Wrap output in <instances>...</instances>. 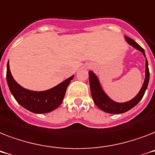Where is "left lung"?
I'll return each mask as SVG.
<instances>
[{
  "instance_id": "8db88e82",
  "label": "left lung",
  "mask_w": 155,
  "mask_h": 155,
  "mask_svg": "<svg viewBox=\"0 0 155 155\" xmlns=\"http://www.w3.org/2000/svg\"><path fill=\"white\" fill-rule=\"evenodd\" d=\"M125 38L129 44L131 45L133 47H134L135 49L140 51L146 57L145 51L142 47H140L137 42H134V40L131 39L130 38L127 37V36H125ZM88 75H89L90 89H91V93H92V97L94 103L97 104L98 108H101L104 112L108 113H114V114L125 113V112H127L132 108H134L135 105H137L138 102L142 100V98L144 96L150 80L148 62H147V59L146 58V77H145L143 85H142L140 92H138V94L130 101L125 102V103H117V102L113 101V100H111L104 93V92L102 89L101 86L98 78L94 73L92 72V71H90L88 72Z\"/></svg>"
}]
</instances>
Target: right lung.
<instances>
[{"label":"right lung","instance_id":"1","mask_svg":"<svg viewBox=\"0 0 155 155\" xmlns=\"http://www.w3.org/2000/svg\"><path fill=\"white\" fill-rule=\"evenodd\" d=\"M74 75L71 76L55 87L42 92L25 89L16 82L11 75L8 62L7 63L6 80L11 93L18 104L35 113H47L60 105L65 96L68 86Z\"/></svg>","mask_w":155,"mask_h":155}]
</instances>
